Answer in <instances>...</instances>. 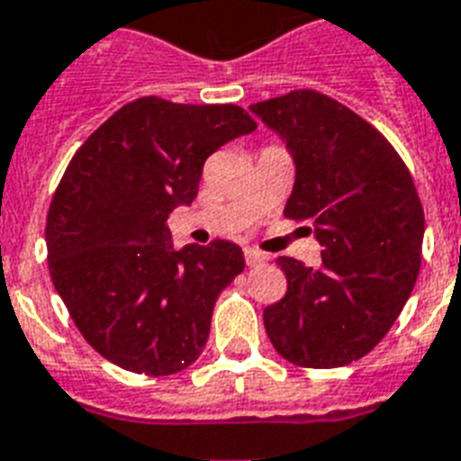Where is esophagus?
<instances>
[{
  "instance_id": "34e87169",
  "label": "esophagus",
  "mask_w": 461,
  "mask_h": 461,
  "mask_svg": "<svg viewBox=\"0 0 461 461\" xmlns=\"http://www.w3.org/2000/svg\"><path fill=\"white\" fill-rule=\"evenodd\" d=\"M245 258H247V266H258V264H264L266 254L264 252H258V249H254V247H247L245 249Z\"/></svg>"
}]
</instances>
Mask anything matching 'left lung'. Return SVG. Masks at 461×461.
I'll list each match as a JSON object with an SVG mask.
<instances>
[{
	"label": "left lung",
	"mask_w": 461,
	"mask_h": 461,
	"mask_svg": "<svg viewBox=\"0 0 461 461\" xmlns=\"http://www.w3.org/2000/svg\"><path fill=\"white\" fill-rule=\"evenodd\" d=\"M249 110L294 159L285 216L313 223L322 247L318 268L277 257L287 294L264 308L266 334L299 367L360 360L386 337L420 276L424 209L412 176L370 122L321 91Z\"/></svg>",
	"instance_id": "1"
}]
</instances>
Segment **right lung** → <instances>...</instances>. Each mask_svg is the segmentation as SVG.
<instances>
[{"mask_svg": "<svg viewBox=\"0 0 461 461\" xmlns=\"http://www.w3.org/2000/svg\"><path fill=\"white\" fill-rule=\"evenodd\" d=\"M254 129L230 103L143 96L70 159L47 214L49 273L82 337L122 370L167 376L200 358L245 257L228 240L174 249L167 219L197 197L204 159Z\"/></svg>", "mask_w": 461, "mask_h": 461, "instance_id": "obj_1", "label": "right lung"}]
</instances>
